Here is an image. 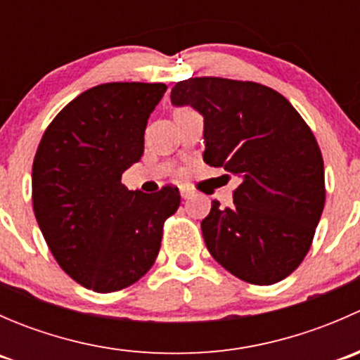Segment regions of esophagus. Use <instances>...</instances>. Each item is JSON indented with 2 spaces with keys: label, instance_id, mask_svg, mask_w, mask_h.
I'll return each instance as SVG.
<instances>
[{
  "label": "esophagus",
  "instance_id": "1",
  "mask_svg": "<svg viewBox=\"0 0 360 360\" xmlns=\"http://www.w3.org/2000/svg\"><path fill=\"white\" fill-rule=\"evenodd\" d=\"M179 191H181V197H183L184 200H188V198H191V197H193V191H191L190 188H186V186H181V188H179Z\"/></svg>",
  "mask_w": 360,
  "mask_h": 360
}]
</instances>
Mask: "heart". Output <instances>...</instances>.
<instances>
[{
  "label": "heart",
  "mask_w": 360,
  "mask_h": 360,
  "mask_svg": "<svg viewBox=\"0 0 360 360\" xmlns=\"http://www.w3.org/2000/svg\"><path fill=\"white\" fill-rule=\"evenodd\" d=\"M184 110H190V108H177L176 112H177V111H184Z\"/></svg>",
  "instance_id": "b5f03b06"
}]
</instances>
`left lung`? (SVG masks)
<instances>
[{"instance_id": "1", "label": "left lung", "mask_w": 360, "mask_h": 360, "mask_svg": "<svg viewBox=\"0 0 360 360\" xmlns=\"http://www.w3.org/2000/svg\"><path fill=\"white\" fill-rule=\"evenodd\" d=\"M170 99L203 115V162L240 179L235 205L212 200L200 224L210 256L249 284L284 281L310 250L324 210V160L310 127L256 82L188 78Z\"/></svg>"}]
</instances>
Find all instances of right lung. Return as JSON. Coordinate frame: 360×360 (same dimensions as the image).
<instances>
[{
    "mask_svg": "<svg viewBox=\"0 0 360 360\" xmlns=\"http://www.w3.org/2000/svg\"><path fill=\"white\" fill-rule=\"evenodd\" d=\"M167 86L112 82L92 86L60 110L32 162V209L64 271L96 292H115L153 266L163 223L179 190L129 191L122 174L144 151V130Z\"/></svg>",
    "mask_w": 360,
    "mask_h": 360,
    "instance_id": "1",
    "label": "right lung"
}]
</instances>
